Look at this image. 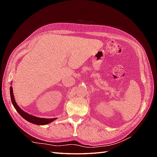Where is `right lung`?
Returning a JSON list of instances; mask_svg holds the SVG:
<instances>
[{"instance_id": "obj_1", "label": "right lung", "mask_w": 157, "mask_h": 157, "mask_svg": "<svg viewBox=\"0 0 157 157\" xmlns=\"http://www.w3.org/2000/svg\"><path fill=\"white\" fill-rule=\"evenodd\" d=\"M10 95H11V102L13 103V105L15 107V109H16V111L18 112L19 114L21 115L23 119L27 120L28 121L32 123H34V124H36V125H42L48 124V123H50L51 122H52L54 120L56 119V118L46 119V118L37 117L29 115V114H28V113H25V111H23L22 109H20V107L17 105V104L15 101L14 95H13V92L12 86L10 87Z\"/></svg>"}]
</instances>
